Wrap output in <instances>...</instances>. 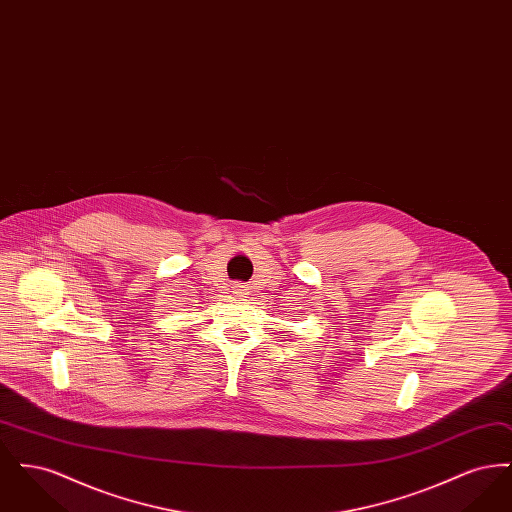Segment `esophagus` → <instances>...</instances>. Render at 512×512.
<instances>
[{
  "label": "esophagus",
  "instance_id": "obj_1",
  "mask_svg": "<svg viewBox=\"0 0 512 512\" xmlns=\"http://www.w3.org/2000/svg\"><path fill=\"white\" fill-rule=\"evenodd\" d=\"M234 293H236L238 297H245V295H249V293H247V288L242 286V284H236V286H234Z\"/></svg>",
  "mask_w": 512,
  "mask_h": 512
}]
</instances>
